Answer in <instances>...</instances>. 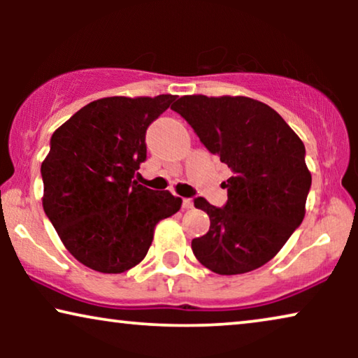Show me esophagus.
Listing matches in <instances>:
<instances>
[{
    "label": "esophagus",
    "instance_id": "obj_1",
    "mask_svg": "<svg viewBox=\"0 0 358 358\" xmlns=\"http://www.w3.org/2000/svg\"><path fill=\"white\" fill-rule=\"evenodd\" d=\"M182 208L184 210L194 208V200L192 199H182Z\"/></svg>",
    "mask_w": 358,
    "mask_h": 358
}]
</instances>
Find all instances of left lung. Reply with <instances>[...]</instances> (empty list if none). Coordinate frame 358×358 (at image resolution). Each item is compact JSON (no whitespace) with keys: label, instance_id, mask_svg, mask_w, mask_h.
<instances>
[{"label":"left lung","instance_id":"8db88e82","mask_svg":"<svg viewBox=\"0 0 358 358\" xmlns=\"http://www.w3.org/2000/svg\"><path fill=\"white\" fill-rule=\"evenodd\" d=\"M171 109L233 171L223 182V208L194 200L210 217L208 233L192 239L195 257L220 275L256 271L305 218L311 187L305 145L272 107L246 96H182Z\"/></svg>","mask_w":358,"mask_h":358}]
</instances>
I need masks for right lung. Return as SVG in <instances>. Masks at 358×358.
I'll return each mask as SVG.
<instances>
[{"label":"right lung","mask_w":358,"mask_h":358,"mask_svg":"<svg viewBox=\"0 0 358 358\" xmlns=\"http://www.w3.org/2000/svg\"><path fill=\"white\" fill-rule=\"evenodd\" d=\"M174 99L102 97L53 131L41 168L43 212L83 266L102 273L135 267L156 224L179 212L182 199L134 180L146 159V129Z\"/></svg>","instance_id":"right-lung-1"}]
</instances>
